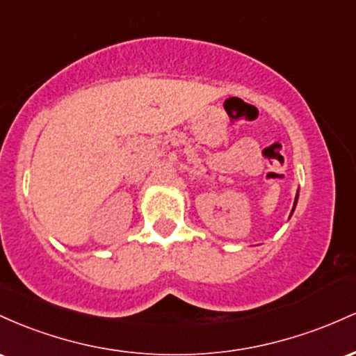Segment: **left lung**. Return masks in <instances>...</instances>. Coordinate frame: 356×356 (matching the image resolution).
Returning <instances> with one entry per match:
<instances>
[{"label":"left lung","mask_w":356,"mask_h":356,"mask_svg":"<svg viewBox=\"0 0 356 356\" xmlns=\"http://www.w3.org/2000/svg\"><path fill=\"white\" fill-rule=\"evenodd\" d=\"M296 202H298V195H296V200H294V207H296ZM294 207H293V211H294ZM293 211H291V213H293Z\"/></svg>","instance_id":"left-lung-1"}]
</instances>
